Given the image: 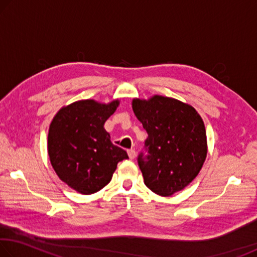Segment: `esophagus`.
I'll use <instances>...</instances> for the list:
<instances>
[{
    "label": "esophagus",
    "instance_id": "obj_1",
    "mask_svg": "<svg viewBox=\"0 0 257 257\" xmlns=\"http://www.w3.org/2000/svg\"><path fill=\"white\" fill-rule=\"evenodd\" d=\"M128 155H129V158L130 159H135V156H136V151L135 150H133V149H130V150H128Z\"/></svg>",
    "mask_w": 257,
    "mask_h": 257
}]
</instances>
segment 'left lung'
Segmentation results:
<instances>
[{"label": "left lung", "instance_id": "1", "mask_svg": "<svg viewBox=\"0 0 257 257\" xmlns=\"http://www.w3.org/2000/svg\"><path fill=\"white\" fill-rule=\"evenodd\" d=\"M133 110L149 137L138 155L144 182L160 196L184 189L201 171L207 154L206 132L193 106L160 95L135 98Z\"/></svg>", "mask_w": 257, "mask_h": 257}]
</instances>
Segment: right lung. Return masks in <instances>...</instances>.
<instances>
[{
  "instance_id": "add662e5",
  "label": "right lung",
  "mask_w": 257,
  "mask_h": 257,
  "mask_svg": "<svg viewBox=\"0 0 257 257\" xmlns=\"http://www.w3.org/2000/svg\"><path fill=\"white\" fill-rule=\"evenodd\" d=\"M118 105V99L108 104L82 99L61 108L52 120L47 137L51 164L60 179L78 193L101 190L120 161L128 159L104 129Z\"/></svg>"
}]
</instances>
